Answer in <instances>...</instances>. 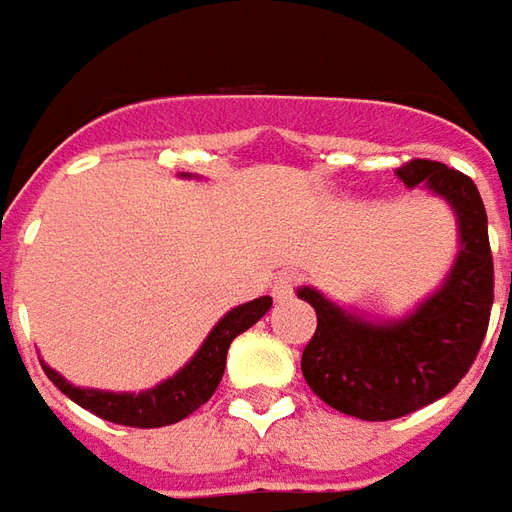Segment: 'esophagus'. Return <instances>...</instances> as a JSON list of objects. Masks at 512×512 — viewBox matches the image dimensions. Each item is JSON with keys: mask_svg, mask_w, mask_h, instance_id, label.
<instances>
[{"mask_svg": "<svg viewBox=\"0 0 512 512\" xmlns=\"http://www.w3.org/2000/svg\"><path fill=\"white\" fill-rule=\"evenodd\" d=\"M297 284H300V275H297V273H281L273 281V297H275V300H286V297L295 292Z\"/></svg>", "mask_w": 512, "mask_h": 512, "instance_id": "esophagus-1", "label": "esophagus"}]
</instances>
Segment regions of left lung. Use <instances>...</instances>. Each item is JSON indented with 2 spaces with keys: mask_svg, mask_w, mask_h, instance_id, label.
Listing matches in <instances>:
<instances>
[{
  "mask_svg": "<svg viewBox=\"0 0 512 512\" xmlns=\"http://www.w3.org/2000/svg\"><path fill=\"white\" fill-rule=\"evenodd\" d=\"M397 176L447 198L458 215L460 250L447 281L402 320L369 322L317 289L297 297L317 311L300 369L311 391L336 411L366 422L400 419L441 400L469 372L494 306V256L488 215L474 181L433 159H411Z\"/></svg>",
  "mask_w": 512,
  "mask_h": 512,
  "instance_id": "1",
  "label": "left lung"
}]
</instances>
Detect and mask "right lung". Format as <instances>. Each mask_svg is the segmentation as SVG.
Instances as JSON below:
<instances>
[{"label":"right lung","instance_id":"add662e5","mask_svg":"<svg viewBox=\"0 0 512 512\" xmlns=\"http://www.w3.org/2000/svg\"><path fill=\"white\" fill-rule=\"evenodd\" d=\"M273 306V297H256L250 303L231 308L223 320L217 322L212 333L206 336L201 350L192 355V361L184 369H179L173 378L159 383L154 389L140 391V394H115V391H96L71 386L63 375H57L52 366L41 361L46 378L52 380L65 397H71L76 405L85 411L96 413L101 419L126 427H165V424L181 422L192 411L204 405L223 380L226 369V355L231 342L239 333L248 331L250 325L262 320Z\"/></svg>","mask_w":512,"mask_h":512}]
</instances>
